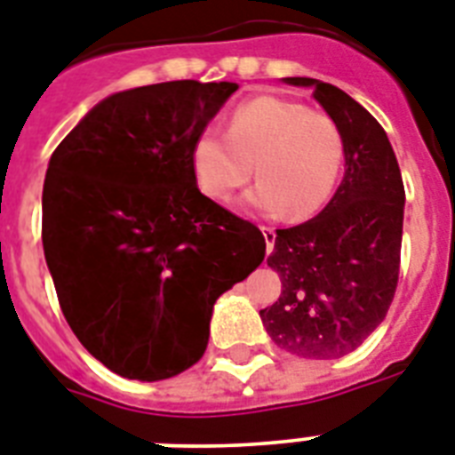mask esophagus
I'll list each match as a JSON object with an SVG mask.
<instances>
[{
    "label": "esophagus",
    "instance_id": "obj_1",
    "mask_svg": "<svg viewBox=\"0 0 455 455\" xmlns=\"http://www.w3.org/2000/svg\"><path fill=\"white\" fill-rule=\"evenodd\" d=\"M260 232H263V237H265V251H267V253H272V249H275V237H277V235H275V230H272V228H260Z\"/></svg>",
    "mask_w": 455,
    "mask_h": 455
}]
</instances>
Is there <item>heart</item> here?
Returning <instances> with one entry per match:
<instances>
[{"label":"heart","instance_id":"b5f03b06","mask_svg":"<svg viewBox=\"0 0 455 455\" xmlns=\"http://www.w3.org/2000/svg\"><path fill=\"white\" fill-rule=\"evenodd\" d=\"M343 157V133L329 115L289 98L258 96L235 110L228 136L218 129L199 133L192 171L206 197L228 202L256 164L260 183L244 197L246 209L305 220L329 202Z\"/></svg>","mask_w":455,"mask_h":455}]
</instances>
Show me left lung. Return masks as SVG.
Here are the masks:
<instances>
[{"label":"left lung","instance_id":"obj_1","mask_svg":"<svg viewBox=\"0 0 455 455\" xmlns=\"http://www.w3.org/2000/svg\"><path fill=\"white\" fill-rule=\"evenodd\" d=\"M312 96L343 133L345 176L307 223L277 230L267 265L282 279L277 303L260 310L282 350L338 359L357 350L387 315L399 279L404 183L387 133L333 84L284 77Z\"/></svg>","mask_w":455,"mask_h":455}]
</instances>
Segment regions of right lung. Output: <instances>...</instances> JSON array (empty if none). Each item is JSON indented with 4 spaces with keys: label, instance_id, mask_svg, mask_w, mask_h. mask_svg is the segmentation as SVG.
<instances>
[{
    "label": "right lung",
    "instance_id": "right-lung-1",
    "mask_svg": "<svg viewBox=\"0 0 455 455\" xmlns=\"http://www.w3.org/2000/svg\"><path fill=\"white\" fill-rule=\"evenodd\" d=\"M235 91H119L51 155L42 242L58 303L79 343L131 380L197 364L218 296L263 263V232L204 197L192 171V145Z\"/></svg>",
    "mask_w": 455,
    "mask_h": 455
}]
</instances>
